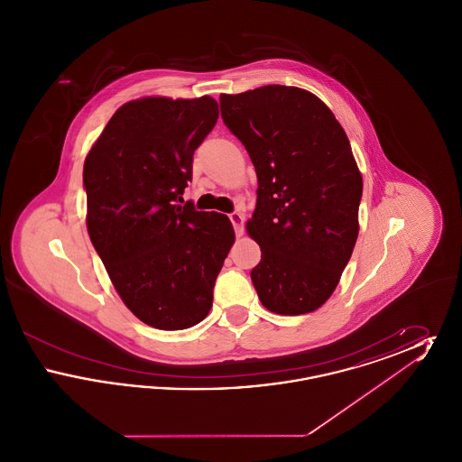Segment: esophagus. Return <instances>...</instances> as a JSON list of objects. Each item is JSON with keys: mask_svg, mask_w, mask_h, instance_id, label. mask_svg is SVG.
<instances>
[{"mask_svg": "<svg viewBox=\"0 0 462 462\" xmlns=\"http://www.w3.org/2000/svg\"><path fill=\"white\" fill-rule=\"evenodd\" d=\"M228 218L232 221V225H234V228H236L237 236H242V232H244V215H242L241 211H234V213H230V215H228Z\"/></svg>", "mask_w": 462, "mask_h": 462, "instance_id": "1", "label": "esophagus"}]
</instances>
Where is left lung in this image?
Returning <instances> with one entry per match:
<instances>
[{"label":"left lung","instance_id":"8db88e82","mask_svg":"<svg viewBox=\"0 0 462 462\" xmlns=\"http://www.w3.org/2000/svg\"><path fill=\"white\" fill-rule=\"evenodd\" d=\"M223 123L258 176L247 234L262 247L251 281L266 310L303 315L337 286L358 237L362 175L329 107L296 87L220 95Z\"/></svg>","mask_w":462,"mask_h":462}]
</instances>
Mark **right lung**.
Masks as SVG:
<instances>
[{
  "instance_id": "1",
  "label": "right lung",
  "mask_w": 462,
  "mask_h": 462,
  "mask_svg": "<svg viewBox=\"0 0 462 462\" xmlns=\"http://www.w3.org/2000/svg\"><path fill=\"white\" fill-rule=\"evenodd\" d=\"M217 121L218 104L208 95L132 100L85 161L91 244L123 303L155 329L206 319L236 239L225 215L198 211L190 200L181 206L194 151Z\"/></svg>"
}]
</instances>
